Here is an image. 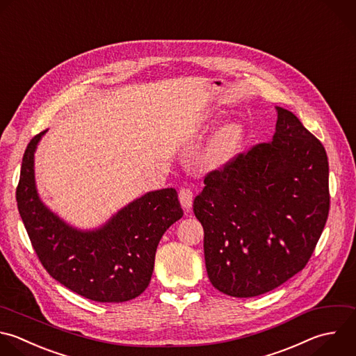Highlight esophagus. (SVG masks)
Instances as JSON below:
<instances>
[{
    "mask_svg": "<svg viewBox=\"0 0 356 356\" xmlns=\"http://www.w3.org/2000/svg\"><path fill=\"white\" fill-rule=\"evenodd\" d=\"M179 202H181V206L189 211L192 209V203H193V192L189 189V188H181L179 189Z\"/></svg>",
    "mask_w": 356,
    "mask_h": 356,
    "instance_id": "esophagus-1",
    "label": "esophagus"
}]
</instances>
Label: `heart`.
<instances>
[{
    "label": "heart",
    "mask_w": 356,
    "mask_h": 356,
    "mask_svg": "<svg viewBox=\"0 0 356 356\" xmlns=\"http://www.w3.org/2000/svg\"><path fill=\"white\" fill-rule=\"evenodd\" d=\"M245 140L246 131L242 124H225L210 136L203 152V160L211 167H222L239 154Z\"/></svg>",
    "instance_id": "heart-1"
}]
</instances>
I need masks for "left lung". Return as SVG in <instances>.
<instances>
[{"label":"left lung","instance_id":"left-lung-1","mask_svg":"<svg viewBox=\"0 0 356 356\" xmlns=\"http://www.w3.org/2000/svg\"><path fill=\"white\" fill-rule=\"evenodd\" d=\"M275 110L273 139L209 172L193 202L209 280L235 298L261 295L299 273L328 216L325 150L291 111Z\"/></svg>","mask_w":356,"mask_h":356}]
</instances>
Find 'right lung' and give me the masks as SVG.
I'll use <instances>...</instances> for the list:
<instances>
[{"label":"right lung","instance_id":"1","mask_svg":"<svg viewBox=\"0 0 356 356\" xmlns=\"http://www.w3.org/2000/svg\"><path fill=\"white\" fill-rule=\"evenodd\" d=\"M26 147L17 188L18 210L47 273L81 296L96 302H127L149 285L163 234L182 216L174 188L152 191L118 210L95 229H78L40 199L35 153L43 135Z\"/></svg>","mask_w":356,"mask_h":356}]
</instances>
